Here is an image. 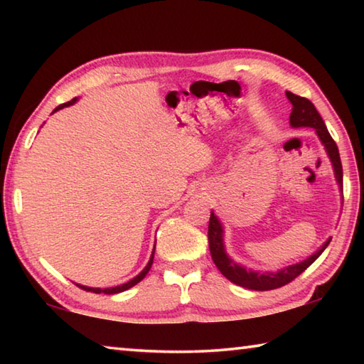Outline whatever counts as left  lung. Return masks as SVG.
Here are the masks:
<instances>
[{"mask_svg":"<svg viewBox=\"0 0 364 364\" xmlns=\"http://www.w3.org/2000/svg\"><path fill=\"white\" fill-rule=\"evenodd\" d=\"M286 96L289 102L292 104V112H291V117H289L291 127L292 128L308 127L316 132L318 138L321 141V144L326 149V154H328V157L331 160L332 168H334L336 181L338 184V189H341L342 199H343V189H342L343 173H342L341 156H338L337 144L334 143V139H332L328 128L324 125V120L321 119V115L318 114V110L315 106H313V102L308 101L306 97L294 95L291 91H286ZM223 236H225L223 225H221V221L212 210L210 221H208V247H210L213 263L217 264V268L221 271V274H223L226 279H230L231 282H234V284L241 287L252 289V291H271V289L286 286L287 282L294 281L299 274L304 273V271L323 254L324 249L328 247L331 242V237H329L328 241H326L321 247L315 252V254H311L310 257L304 258V260L289 264V267H284L278 271H257L252 268H245L244 264L236 263L230 255H228V252L225 249Z\"/></svg>","mask_w":364,"mask_h":364,"instance_id":"8db88e82","label":"left lung"}]
</instances>
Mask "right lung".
<instances>
[{
	"instance_id": "right-lung-1",
	"label": "right lung",
	"mask_w": 364,
	"mask_h": 364,
	"mask_svg": "<svg viewBox=\"0 0 364 364\" xmlns=\"http://www.w3.org/2000/svg\"><path fill=\"white\" fill-rule=\"evenodd\" d=\"M77 100H78V97H73L72 101H69V102H64V104H60V106H58L56 109L53 110V114H54V112H58V110H60V109H64V107H69V106H72V104H75V102H77ZM154 252H156V244H154V249H152L151 258H149V262H147V264H146V267H144V269L141 271V273H139L138 276H134L133 279H130V281H128V282H125V284H120V286H115V287H107V289H101V287H88V286H82V284H77V286H78V287H82L83 291L95 292V294H101V292H104V294H119V292L127 291V289H130V287H133V286H136L139 281H143V279L146 278V274L149 273V269H151V267H152V262H154Z\"/></svg>"
}]
</instances>
